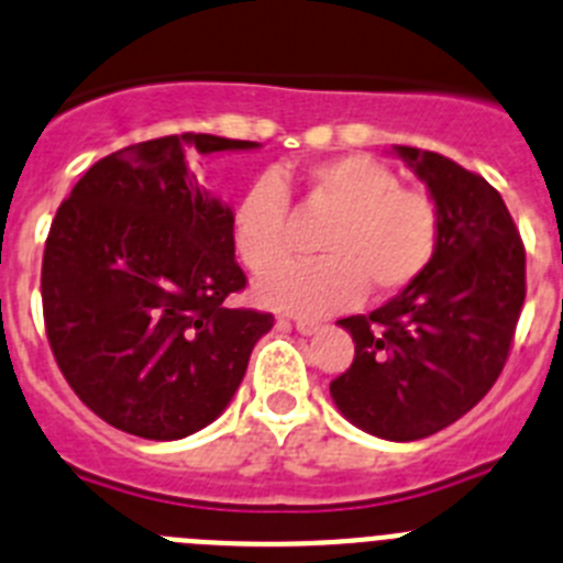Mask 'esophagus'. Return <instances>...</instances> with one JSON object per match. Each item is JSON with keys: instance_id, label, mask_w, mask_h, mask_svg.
<instances>
[{"instance_id": "34e87169", "label": "esophagus", "mask_w": 563, "mask_h": 563, "mask_svg": "<svg viewBox=\"0 0 563 563\" xmlns=\"http://www.w3.org/2000/svg\"><path fill=\"white\" fill-rule=\"evenodd\" d=\"M282 324L292 327V330H298L301 335H316V332L321 330V324H318V321H310V318H296V321H282Z\"/></svg>"}]
</instances>
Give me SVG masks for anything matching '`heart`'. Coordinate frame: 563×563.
Instances as JSON below:
<instances>
[{
	"label": "heart",
	"instance_id": "b5f03b06",
	"mask_svg": "<svg viewBox=\"0 0 563 563\" xmlns=\"http://www.w3.org/2000/svg\"><path fill=\"white\" fill-rule=\"evenodd\" d=\"M287 177L262 174L236 200L231 245L247 271H266L287 253ZM307 200L332 211L318 236L327 256L285 262L258 278L256 301L296 316L346 310L369 287L395 296L429 267L440 220L431 197L402 188L369 154H338L305 172Z\"/></svg>",
	"mask_w": 563,
	"mask_h": 563
}]
</instances>
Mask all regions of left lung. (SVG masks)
Wrapping results in <instances>:
<instances>
[{"label": "left lung", "instance_id": "obj_1", "mask_svg": "<svg viewBox=\"0 0 563 563\" xmlns=\"http://www.w3.org/2000/svg\"><path fill=\"white\" fill-rule=\"evenodd\" d=\"M391 152L429 188L437 251L386 305L338 321L355 341V361L330 395L366 434L411 442L467 415L505 369L525 305V245L485 177L437 152Z\"/></svg>", "mask_w": 563, "mask_h": 563}]
</instances>
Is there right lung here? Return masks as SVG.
Returning a JSON list of instances; mask_svg holds the SVG:
<instances>
[{
    "label": "right lung",
    "instance_id": "add662e5",
    "mask_svg": "<svg viewBox=\"0 0 563 563\" xmlns=\"http://www.w3.org/2000/svg\"><path fill=\"white\" fill-rule=\"evenodd\" d=\"M217 134H168L112 152L49 225L42 305L49 350L87 409L143 440H183L236 395L271 312L231 310L245 287L233 208L197 183L194 152H253Z\"/></svg>",
    "mask_w": 563,
    "mask_h": 563
}]
</instances>
